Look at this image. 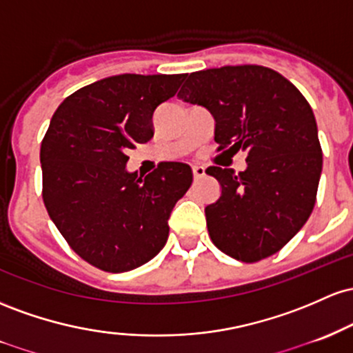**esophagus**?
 Masks as SVG:
<instances>
[{
    "label": "esophagus",
    "instance_id": "esophagus-1",
    "mask_svg": "<svg viewBox=\"0 0 353 353\" xmlns=\"http://www.w3.org/2000/svg\"><path fill=\"white\" fill-rule=\"evenodd\" d=\"M203 175H205V166L201 165L193 166V178H195V180H198V178H201Z\"/></svg>",
    "mask_w": 353,
    "mask_h": 353
}]
</instances>
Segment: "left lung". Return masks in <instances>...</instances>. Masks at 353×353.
<instances>
[{
  "label": "left lung",
  "instance_id": "left-lung-1",
  "mask_svg": "<svg viewBox=\"0 0 353 353\" xmlns=\"http://www.w3.org/2000/svg\"><path fill=\"white\" fill-rule=\"evenodd\" d=\"M178 97L207 108L219 150L247 153V168L210 166L221 195L205 207L213 243L241 262L270 256L310 216L322 148L310 105L265 66H223L188 74Z\"/></svg>",
  "mask_w": 353,
  "mask_h": 353
}]
</instances>
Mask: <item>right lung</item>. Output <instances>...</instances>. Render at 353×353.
<instances>
[{"label": "right lung", "mask_w": 353, "mask_h": 353, "mask_svg": "<svg viewBox=\"0 0 353 353\" xmlns=\"http://www.w3.org/2000/svg\"><path fill=\"white\" fill-rule=\"evenodd\" d=\"M185 74H117L70 94L50 121L39 152L50 219L83 260L128 272L165 247L168 220L193 180L165 161L145 178L128 172V152L153 138V114Z\"/></svg>", "instance_id": "right-lung-1"}]
</instances>
